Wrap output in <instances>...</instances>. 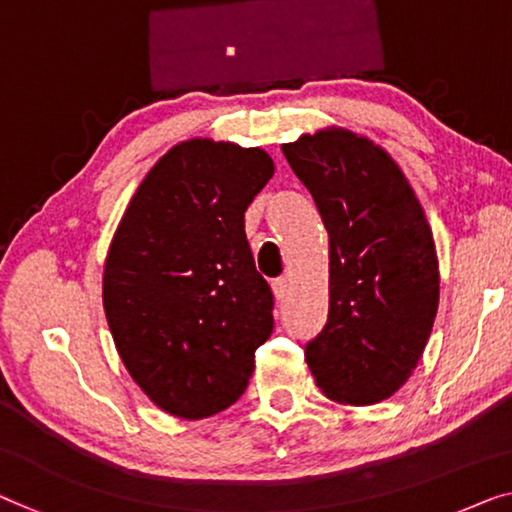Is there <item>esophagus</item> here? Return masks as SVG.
<instances>
[{"mask_svg": "<svg viewBox=\"0 0 512 512\" xmlns=\"http://www.w3.org/2000/svg\"><path fill=\"white\" fill-rule=\"evenodd\" d=\"M273 294H276L278 301H285L287 294H289V280L285 276H280L273 280Z\"/></svg>", "mask_w": 512, "mask_h": 512, "instance_id": "esophagus-1", "label": "esophagus"}]
</instances>
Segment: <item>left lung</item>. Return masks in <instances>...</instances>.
Masks as SVG:
<instances>
[{
	"label": "left lung",
	"instance_id": "left-lung-1",
	"mask_svg": "<svg viewBox=\"0 0 512 512\" xmlns=\"http://www.w3.org/2000/svg\"><path fill=\"white\" fill-rule=\"evenodd\" d=\"M282 154L329 232V319L305 345L312 377L342 404L391 398L416 368L439 303L421 204L393 158L354 133L303 135Z\"/></svg>",
	"mask_w": 512,
	"mask_h": 512
}]
</instances>
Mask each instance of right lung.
<instances>
[{
	"mask_svg": "<svg viewBox=\"0 0 512 512\" xmlns=\"http://www.w3.org/2000/svg\"><path fill=\"white\" fill-rule=\"evenodd\" d=\"M271 177L273 160L257 147L183 142L151 167L117 227L105 317L126 370L167 414H218L253 377L273 294L243 213Z\"/></svg>",
	"mask_w": 512,
	"mask_h": 512,
	"instance_id": "add662e5",
	"label": "right lung"
}]
</instances>
